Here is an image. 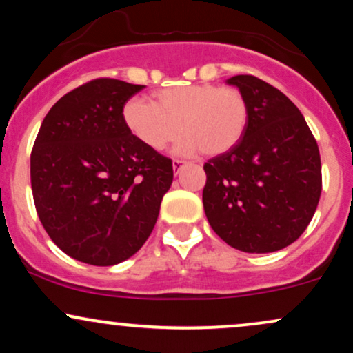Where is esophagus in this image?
<instances>
[{
	"mask_svg": "<svg viewBox=\"0 0 353 353\" xmlns=\"http://www.w3.org/2000/svg\"><path fill=\"white\" fill-rule=\"evenodd\" d=\"M185 165V163L184 161H181V159H174L172 161V169H174V174H179V171L182 168H184Z\"/></svg>",
	"mask_w": 353,
	"mask_h": 353,
	"instance_id": "34e87169",
	"label": "esophagus"
}]
</instances>
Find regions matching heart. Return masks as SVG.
<instances>
[{
	"mask_svg": "<svg viewBox=\"0 0 353 353\" xmlns=\"http://www.w3.org/2000/svg\"><path fill=\"white\" fill-rule=\"evenodd\" d=\"M123 117L132 136L151 151H163L181 137L176 151L208 156L230 151L247 125L244 96L234 88L190 84L168 88L154 94L152 103L132 98L124 104Z\"/></svg>",
	"mask_w": 353,
	"mask_h": 353,
	"instance_id": "heart-1",
	"label": "heart"
}]
</instances>
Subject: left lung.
Returning a JSON list of instances; mask_svg holds the SVG:
<instances>
[{
  "instance_id": "1",
  "label": "left lung",
  "mask_w": 353,
  "mask_h": 353,
  "mask_svg": "<svg viewBox=\"0 0 353 353\" xmlns=\"http://www.w3.org/2000/svg\"><path fill=\"white\" fill-rule=\"evenodd\" d=\"M244 96V136L204 164L202 204L210 228L234 249L267 254L302 236L322 192L319 145L299 108L250 74L225 81Z\"/></svg>"
}]
</instances>
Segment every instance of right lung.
Wrapping results in <instances>:
<instances>
[{"label":"right lung","instance_id":"right-lung-1","mask_svg":"<svg viewBox=\"0 0 353 353\" xmlns=\"http://www.w3.org/2000/svg\"><path fill=\"white\" fill-rule=\"evenodd\" d=\"M144 86L94 79L44 117L31 152V188L51 241L76 261L114 265L151 236L172 163L125 128L123 109Z\"/></svg>","mask_w":353,"mask_h":353}]
</instances>
